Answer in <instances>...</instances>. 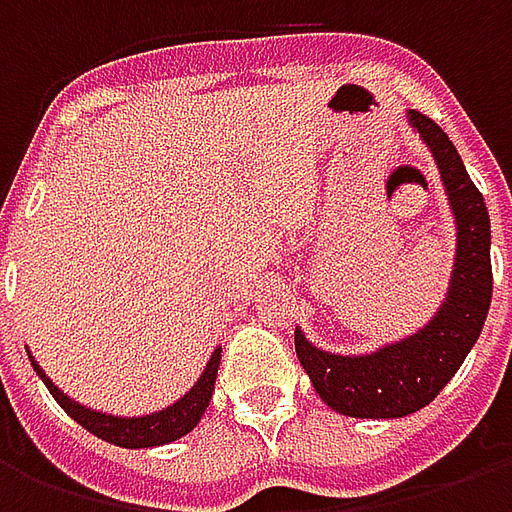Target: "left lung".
Returning <instances> with one entry per match:
<instances>
[{
    "instance_id": "left-lung-1",
    "label": "left lung",
    "mask_w": 512,
    "mask_h": 512,
    "mask_svg": "<svg viewBox=\"0 0 512 512\" xmlns=\"http://www.w3.org/2000/svg\"><path fill=\"white\" fill-rule=\"evenodd\" d=\"M408 120L433 150L455 213V271L439 315L417 334L386 345L376 354H326L307 343L296 329V356L301 367L307 370L323 403L345 417L397 419L428 406L477 343L494 290L491 219L483 194L469 178L450 136L414 109L408 112Z\"/></svg>"
}]
</instances>
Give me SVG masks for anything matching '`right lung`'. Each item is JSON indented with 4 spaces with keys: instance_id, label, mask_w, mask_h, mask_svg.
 <instances>
[{
    "instance_id": "obj_1",
    "label": "right lung",
    "mask_w": 512,
    "mask_h": 512,
    "mask_svg": "<svg viewBox=\"0 0 512 512\" xmlns=\"http://www.w3.org/2000/svg\"><path fill=\"white\" fill-rule=\"evenodd\" d=\"M29 354V351H27ZM29 362L35 367V373L43 378V384L51 392V397L65 408V414L73 417L82 428H87L98 439L126 447V450H142V447H158V444H169V441L186 436L189 430L197 428V422L205 414V408L211 403L213 384H216V373H219V362H222V348H216L211 362L205 367L200 381L191 386L186 395L180 397L178 403H172L164 411L147 414V417H112V414H101V411H90V408L79 406L76 400L62 395L57 386L51 384L49 376L40 370V365L29 356Z\"/></svg>"
}]
</instances>
